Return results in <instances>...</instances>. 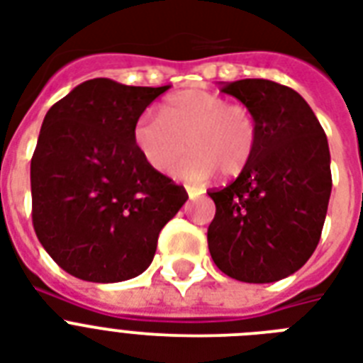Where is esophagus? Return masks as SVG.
Returning <instances> with one entry per match:
<instances>
[{
	"label": "esophagus",
	"instance_id": "1",
	"mask_svg": "<svg viewBox=\"0 0 363 363\" xmlns=\"http://www.w3.org/2000/svg\"><path fill=\"white\" fill-rule=\"evenodd\" d=\"M186 192H188V198L194 199V198H198L199 194H201V190L196 186H190V184H186Z\"/></svg>",
	"mask_w": 363,
	"mask_h": 363
}]
</instances>
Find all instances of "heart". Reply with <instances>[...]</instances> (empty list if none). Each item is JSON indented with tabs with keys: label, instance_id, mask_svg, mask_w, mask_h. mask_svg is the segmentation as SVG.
<instances>
[{
	"label": "heart",
	"instance_id": "1",
	"mask_svg": "<svg viewBox=\"0 0 363 363\" xmlns=\"http://www.w3.org/2000/svg\"><path fill=\"white\" fill-rule=\"evenodd\" d=\"M133 143L145 162L162 173L190 144L194 152L171 173L201 182L215 171L235 177L247 167L258 143V124L245 105L207 90H186L165 101L162 116L143 113L133 124Z\"/></svg>",
	"mask_w": 363,
	"mask_h": 363
}]
</instances>
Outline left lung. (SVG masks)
<instances>
[{
	"mask_svg": "<svg viewBox=\"0 0 363 363\" xmlns=\"http://www.w3.org/2000/svg\"><path fill=\"white\" fill-rule=\"evenodd\" d=\"M222 92L252 111L258 143L235 181L207 192L216 205L207 230L211 258L238 281H281L320 241L332 194L326 133L307 101L284 84L242 79Z\"/></svg>",
	"mask_w": 363,
	"mask_h": 363,
	"instance_id": "8db88e82",
	"label": "left lung"
}]
</instances>
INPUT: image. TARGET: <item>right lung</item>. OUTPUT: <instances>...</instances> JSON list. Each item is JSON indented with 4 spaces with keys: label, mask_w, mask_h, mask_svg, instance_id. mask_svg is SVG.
I'll use <instances>...</instances> for the list:
<instances>
[{
    "label": "right lung",
    "mask_w": 363,
    "mask_h": 363,
    "mask_svg": "<svg viewBox=\"0 0 363 363\" xmlns=\"http://www.w3.org/2000/svg\"><path fill=\"white\" fill-rule=\"evenodd\" d=\"M169 86L92 79L48 109L31 158L37 239L69 275L121 282L141 275L186 190L145 162L133 124Z\"/></svg>",
    "instance_id": "1"
}]
</instances>
